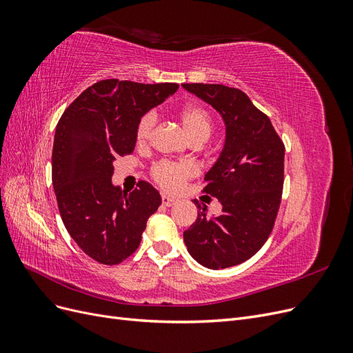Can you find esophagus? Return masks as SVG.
<instances>
[{
	"label": "esophagus",
	"instance_id": "34e87169",
	"mask_svg": "<svg viewBox=\"0 0 353 353\" xmlns=\"http://www.w3.org/2000/svg\"><path fill=\"white\" fill-rule=\"evenodd\" d=\"M162 205L166 206V208L174 206V205H175V199L169 197V196H166V194H162Z\"/></svg>",
	"mask_w": 353,
	"mask_h": 353
}]
</instances>
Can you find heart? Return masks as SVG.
Instances as JSON below:
<instances>
[{"label":"heart","instance_id":"obj_1","mask_svg":"<svg viewBox=\"0 0 353 353\" xmlns=\"http://www.w3.org/2000/svg\"><path fill=\"white\" fill-rule=\"evenodd\" d=\"M179 119L184 126V131L191 140L196 138H208L212 130V117L205 105L197 103L185 104L184 108L179 109ZM156 125V113L147 112L141 116L137 125V143L144 144L152 135L153 128ZM152 175L156 183L168 190L176 191L188 178L194 175V168L188 163H170V162H159L153 166Z\"/></svg>","mask_w":353,"mask_h":353}]
</instances>
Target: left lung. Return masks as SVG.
Segmentation results:
<instances>
[{"mask_svg": "<svg viewBox=\"0 0 353 353\" xmlns=\"http://www.w3.org/2000/svg\"><path fill=\"white\" fill-rule=\"evenodd\" d=\"M210 104L225 125V143L205 175L203 193L216 197L222 212L197 219L184 231L188 253L209 270L239 265L258 252L272 231L284 181V144L270 117L237 88L221 83H183Z\"/></svg>", "mask_w": 353, "mask_h": 353, "instance_id": "1", "label": "left lung"}]
</instances>
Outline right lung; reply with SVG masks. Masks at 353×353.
Segmentation results:
<instances>
[{"mask_svg": "<svg viewBox=\"0 0 353 353\" xmlns=\"http://www.w3.org/2000/svg\"><path fill=\"white\" fill-rule=\"evenodd\" d=\"M178 83L104 79L91 85L61 114L52 145V187L63 223L83 253L121 263L141 241L147 219L162 205L140 181L132 193L113 185L116 157L131 154L141 116L163 103Z\"/></svg>", "mask_w": 353, "mask_h": 353, "instance_id": "1", "label": "right lung"}]
</instances>
